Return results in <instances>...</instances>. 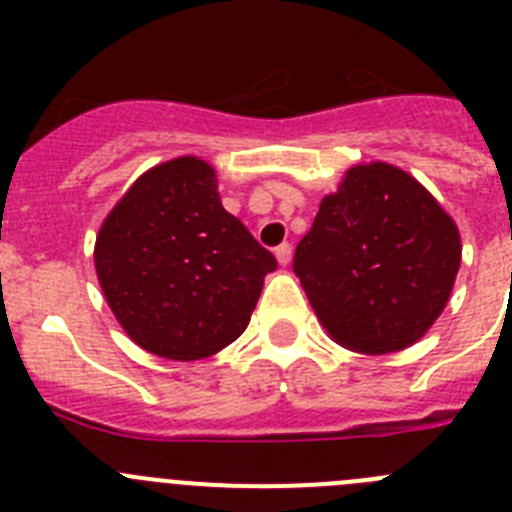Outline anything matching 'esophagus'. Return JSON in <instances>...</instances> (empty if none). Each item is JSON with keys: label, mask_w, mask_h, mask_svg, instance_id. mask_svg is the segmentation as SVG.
Wrapping results in <instances>:
<instances>
[{"label": "esophagus", "mask_w": 512, "mask_h": 512, "mask_svg": "<svg viewBox=\"0 0 512 512\" xmlns=\"http://www.w3.org/2000/svg\"><path fill=\"white\" fill-rule=\"evenodd\" d=\"M274 256H277L279 264L287 266L289 261H292V246H289V243H282V246H279L277 251H274Z\"/></svg>", "instance_id": "esophagus-1"}]
</instances>
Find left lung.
Listing matches in <instances>:
<instances>
[{
    "label": "left lung",
    "mask_w": 512,
    "mask_h": 512,
    "mask_svg": "<svg viewBox=\"0 0 512 512\" xmlns=\"http://www.w3.org/2000/svg\"><path fill=\"white\" fill-rule=\"evenodd\" d=\"M461 264L454 217L408 171L356 164L297 243L295 274L338 346L395 354L428 333Z\"/></svg>",
    "instance_id": "obj_1"
}]
</instances>
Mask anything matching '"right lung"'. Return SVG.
Returning <instances> with one entry per match:
<instances>
[{"label": "right lung", "mask_w": 512, "mask_h": 512, "mask_svg": "<svg viewBox=\"0 0 512 512\" xmlns=\"http://www.w3.org/2000/svg\"><path fill=\"white\" fill-rule=\"evenodd\" d=\"M94 269L143 351L197 361L246 330L277 259L225 210L215 169L179 156L140 174L104 217Z\"/></svg>", "instance_id": "add662e5"}]
</instances>
